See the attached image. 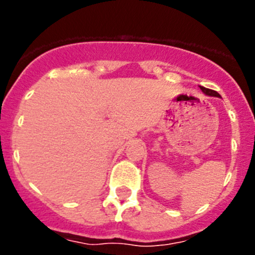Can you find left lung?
<instances>
[{"label":"left lung","instance_id":"obj_1","mask_svg":"<svg viewBox=\"0 0 255 255\" xmlns=\"http://www.w3.org/2000/svg\"><path fill=\"white\" fill-rule=\"evenodd\" d=\"M200 89H202V92H203L204 94H207V96H211V97H221L220 94L217 93V92L212 91V89H207V88H204V87H200Z\"/></svg>","mask_w":255,"mask_h":255}]
</instances>
